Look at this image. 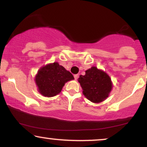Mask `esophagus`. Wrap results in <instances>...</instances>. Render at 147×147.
Returning <instances> with one entry per match:
<instances>
[{
    "mask_svg": "<svg viewBox=\"0 0 147 147\" xmlns=\"http://www.w3.org/2000/svg\"><path fill=\"white\" fill-rule=\"evenodd\" d=\"M78 77H79V74H75V75H74V78H75L76 80H78Z\"/></svg>",
    "mask_w": 147,
    "mask_h": 147,
    "instance_id": "34e87169",
    "label": "esophagus"
}]
</instances>
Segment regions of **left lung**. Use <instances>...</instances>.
<instances>
[{
  "label": "left lung",
  "instance_id": "left-lung-1",
  "mask_svg": "<svg viewBox=\"0 0 147 147\" xmlns=\"http://www.w3.org/2000/svg\"><path fill=\"white\" fill-rule=\"evenodd\" d=\"M84 95L94 103L104 101L112 90V82L105 72L92 67L78 78Z\"/></svg>",
  "mask_w": 147,
  "mask_h": 147
}]
</instances>
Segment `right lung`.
Returning a JSON list of instances; mask_svg holds the SVG:
<instances>
[{
  "label": "right lung",
  "mask_w": 147,
  "mask_h": 147,
  "mask_svg": "<svg viewBox=\"0 0 147 147\" xmlns=\"http://www.w3.org/2000/svg\"><path fill=\"white\" fill-rule=\"evenodd\" d=\"M74 79L69 71L55 62L41 67L36 76L35 82L42 95L52 97L61 92L65 83Z\"/></svg>",
  "instance_id": "1"
}]
</instances>
